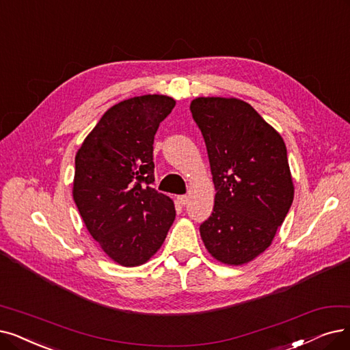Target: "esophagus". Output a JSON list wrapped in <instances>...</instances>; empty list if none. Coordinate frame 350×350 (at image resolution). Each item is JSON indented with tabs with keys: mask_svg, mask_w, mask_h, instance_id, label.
Returning <instances> with one entry per match:
<instances>
[{
	"mask_svg": "<svg viewBox=\"0 0 350 350\" xmlns=\"http://www.w3.org/2000/svg\"><path fill=\"white\" fill-rule=\"evenodd\" d=\"M178 202H179L180 205L188 204V197H187V195H179V197H178Z\"/></svg>",
	"mask_w": 350,
	"mask_h": 350,
	"instance_id": "obj_1",
	"label": "esophagus"
}]
</instances>
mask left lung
<instances>
[{
    "instance_id": "left-lung-1",
    "label": "left lung",
    "mask_w": 350,
    "mask_h": 350,
    "mask_svg": "<svg viewBox=\"0 0 350 350\" xmlns=\"http://www.w3.org/2000/svg\"><path fill=\"white\" fill-rule=\"evenodd\" d=\"M191 113L202 132L215 188L200 234L219 262L243 265L267 250L295 197L283 137L235 97H197Z\"/></svg>"
}]
</instances>
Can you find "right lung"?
<instances>
[{"label":"right lung","mask_w":350,"mask_h":350,"mask_svg":"<svg viewBox=\"0 0 350 350\" xmlns=\"http://www.w3.org/2000/svg\"><path fill=\"white\" fill-rule=\"evenodd\" d=\"M175 100L131 97L111 106L76 153L73 200L90 235L109 258L136 267L163 244L174 201L153 189V137Z\"/></svg>","instance_id":"obj_1"}]
</instances>
